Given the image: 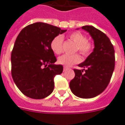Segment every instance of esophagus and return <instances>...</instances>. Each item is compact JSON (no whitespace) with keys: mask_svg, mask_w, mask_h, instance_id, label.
<instances>
[{"mask_svg":"<svg viewBox=\"0 0 125 125\" xmlns=\"http://www.w3.org/2000/svg\"><path fill=\"white\" fill-rule=\"evenodd\" d=\"M68 69H69V68H68V67H64V69H63V71H67V70Z\"/></svg>","mask_w":125,"mask_h":125,"instance_id":"obj_1","label":"esophagus"}]
</instances>
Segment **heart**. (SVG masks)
Masks as SVG:
<instances>
[{
    "label": "heart",
    "mask_w": 125,
    "mask_h": 125,
    "mask_svg": "<svg viewBox=\"0 0 125 125\" xmlns=\"http://www.w3.org/2000/svg\"><path fill=\"white\" fill-rule=\"evenodd\" d=\"M69 38L77 44L76 50H79L84 56L89 55L93 48V45L90 42L87 41V37L83 33L79 31H75L71 33ZM63 38L62 36H57L54 38L50 43V48L54 52L59 54L62 52ZM81 61V57L78 54H65L61 56L58 59L59 64L69 67L73 64L78 63Z\"/></svg>",
    "instance_id": "heart-1"
}]
</instances>
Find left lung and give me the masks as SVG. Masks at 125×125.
I'll return each mask as SVG.
<instances>
[{
  "label": "left lung",
  "instance_id": "left-lung-1",
  "mask_svg": "<svg viewBox=\"0 0 125 125\" xmlns=\"http://www.w3.org/2000/svg\"><path fill=\"white\" fill-rule=\"evenodd\" d=\"M81 28L92 36L94 48L78 65L85 69H74L75 76L69 86L73 94L79 98H92L103 92L109 83L115 69V49L108 37L100 30L90 25Z\"/></svg>",
  "mask_w": 125,
  "mask_h": 125
}]
</instances>
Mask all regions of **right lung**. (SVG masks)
Segmentation results:
<instances>
[{"label":"right lung","mask_w":125,"mask_h":125,"mask_svg":"<svg viewBox=\"0 0 125 125\" xmlns=\"http://www.w3.org/2000/svg\"><path fill=\"white\" fill-rule=\"evenodd\" d=\"M67 30L37 22L19 33L11 52V75L15 83L25 95L43 99L52 92L55 75L63 67L56 61L50 43L54 38Z\"/></svg>","instance_id":"right-lung-1"}]
</instances>
